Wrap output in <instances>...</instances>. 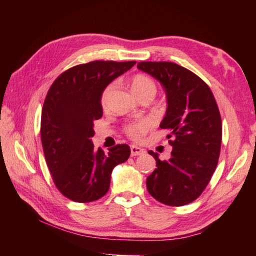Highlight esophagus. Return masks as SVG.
<instances>
[{"instance_id": "1", "label": "esophagus", "mask_w": 256, "mask_h": 256, "mask_svg": "<svg viewBox=\"0 0 256 256\" xmlns=\"http://www.w3.org/2000/svg\"><path fill=\"white\" fill-rule=\"evenodd\" d=\"M145 153V150L143 148H138V146H135V145H132L131 146V155L132 156H138V155H140Z\"/></svg>"}]
</instances>
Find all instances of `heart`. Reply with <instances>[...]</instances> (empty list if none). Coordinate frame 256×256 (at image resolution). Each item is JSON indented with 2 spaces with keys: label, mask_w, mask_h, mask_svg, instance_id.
Instances as JSON below:
<instances>
[{
  "label": "heart",
  "mask_w": 256,
  "mask_h": 256,
  "mask_svg": "<svg viewBox=\"0 0 256 256\" xmlns=\"http://www.w3.org/2000/svg\"><path fill=\"white\" fill-rule=\"evenodd\" d=\"M116 82H111L106 86L104 90H103L101 98V103L103 106H106L108 96H111L112 91L116 89ZM131 86L134 94L138 96L146 94V92H154V94L156 92V84L154 82V80L150 78L148 76L143 74H138L133 76L131 80ZM153 126L154 121L152 118H140L136 120V121L130 122L125 125L124 133L126 134L130 138H132L134 140H140Z\"/></svg>",
  "instance_id": "1"
}]
</instances>
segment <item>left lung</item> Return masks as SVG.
I'll list each match as a JSON object with an SVG mask.
<instances>
[{"mask_svg": "<svg viewBox=\"0 0 256 256\" xmlns=\"http://www.w3.org/2000/svg\"><path fill=\"white\" fill-rule=\"evenodd\" d=\"M138 68L153 76L167 96L166 116L160 128L170 134L172 157L160 160L146 179L152 197L179 206L192 202L208 186L218 165L222 122L218 104L209 86L187 68L170 62H140Z\"/></svg>", "mask_w": 256, "mask_h": 256, "instance_id": "obj_1", "label": "left lung"}]
</instances>
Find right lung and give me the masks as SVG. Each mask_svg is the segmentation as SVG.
Returning <instances> with one entry per match:
<instances>
[{"instance_id":"right-lung-1","label":"right lung","mask_w":256,"mask_h":256,"mask_svg":"<svg viewBox=\"0 0 256 256\" xmlns=\"http://www.w3.org/2000/svg\"><path fill=\"white\" fill-rule=\"evenodd\" d=\"M136 64L94 60L59 74L47 92L42 110L40 138L52 182L64 197L91 202L110 188L111 172L128 160L130 146L118 144L104 153L94 148V122L102 114L106 86Z\"/></svg>"}]
</instances>
